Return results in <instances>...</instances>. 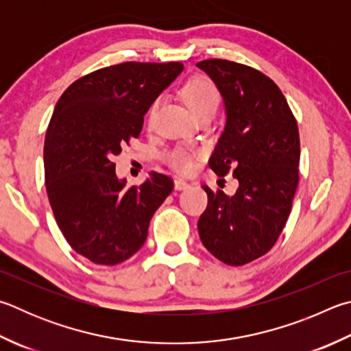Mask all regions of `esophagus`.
Wrapping results in <instances>:
<instances>
[{
	"label": "esophagus",
	"mask_w": 351,
	"mask_h": 351,
	"mask_svg": "<svg viewBox=\"0 0 351 351\" xmlns=\"http://www.w3.org/2000/svg\"><path fill=\"white\" fill-rule=\"evenodd\" d=\"M187 187H190V184L187 181L181 180V178H176V180H175V189L176 190H184V189H187Z\"/></svg>",
	"instance_id": "esophagus-1"
}]
</instances>
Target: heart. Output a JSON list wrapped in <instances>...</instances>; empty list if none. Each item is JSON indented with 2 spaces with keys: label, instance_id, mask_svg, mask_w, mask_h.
I'll return each instance as SVG.
<instances>
[{
  "label": "heart",
  "instance_id": "heart-1",
  "mask_svg": "<svg viewBox=\"0 0 351 351\" xmlns=\"http://www.w3.org/2000/svg\"><path fill=\"white\" fill-rule=\"evenodd\" d=\"M182 98L195 117L208 110L215 112L219 103V95L218 90H216V87L208 80L201 78V76L186 82V86L182 87ZM156 107L158 101H155V103L150 106L149 119L154 118ZM170 162L175 169L186 171L192 167L193 156L186 149H175L170 154Z\"/></svg>",
  "mask_w": 351,
  "mask_h": 351
}]
</instances>
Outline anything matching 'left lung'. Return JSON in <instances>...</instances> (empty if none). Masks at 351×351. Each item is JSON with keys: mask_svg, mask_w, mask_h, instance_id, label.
Instances as JSON below:
<instances>
[{"mask_svg": "<svg viewBox=\"0 0 351 351\" xmlns=\"http://www.w3.org/2000/svg\"><path fill=\"white\" fill-rule=\"evenodd\" d=\"M224 101V132L210 158L218 176L232 171L239 187L208 196L197 221L204 247L228 265H244L275 245L289 219L298 187L299 132L282 92L269 76L238 62L196 64Z\"/></svg>", "mask_w": 351, "mask_h": 351, "instance_id": "1", "label": "left lung"}]
</instances>
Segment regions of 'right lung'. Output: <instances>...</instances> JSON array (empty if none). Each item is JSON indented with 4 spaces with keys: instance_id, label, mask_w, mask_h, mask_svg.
Returning <instances> with one entry per match:
<instances>
[{
    "instance_id": "right-lung-1",
    "label": "right lung",
    "mask_w": 351,
    "mask_h": 351,
    "mask_svg": "<svg viewBox=\"0 0 351 351\" xmlns=\"http://www.w3.org/2000/svg\"><path fill=\"white\" fill-rule=\"evenodd\" d=\"M182 69L181 62L99 69L67 87L55 106L44 143L49 202L70 247L95 264L133 256L173 190V181L156 171L127 187L112 159L139 136L144 114Z\"/></svg>"
}]
</instances>
